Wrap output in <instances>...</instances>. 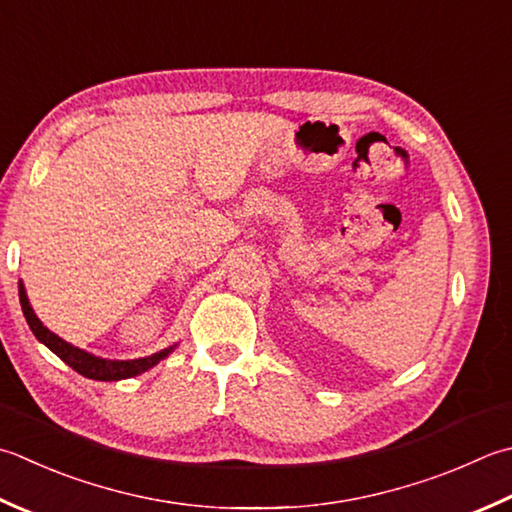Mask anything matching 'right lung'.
<instances>
[{
    "label": "right lung",
    "instance_id": "1",
    "mask_svg": "<svg viewBox=\"0 0 512 512\" xmlns=\"http://www.w3.org/2000/svg\"><path fill=\"white\" fill-rule=\"evenodd\" d=\"M19 304H22L26 322H28L30 330H33V335L39 339V342L53 350V353L59 359H62L64 364H68L70 368L77 370L79 375H84L88 379H97V382H119V379L142 375V373H146L148 368L157 366L164 357L173 353L175 346H177V344L168 346V348L159 350V353L150 355V357L128 359V362H119V359H102V357H95V355L86 353V350H82V348L64 342V339L57 337L55 333H50V330L37 319L35 310L30 308V302H28L22 282H19Z\"/></svg>",
    "mask_w": 512,
    "mask_h": 512
}]
</instances>
